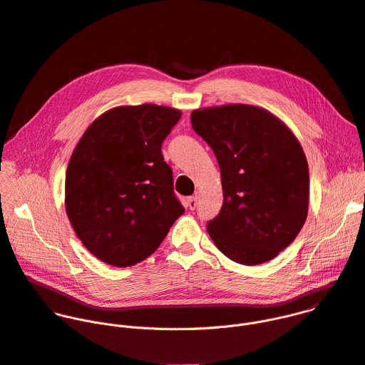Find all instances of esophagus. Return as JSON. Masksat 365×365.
I'll return each instance as SVG.
<instances>
[{"label":"esophagus","instance_id":"obj_1","mask_svg":"<svg viewBox=\"0 0 365 365\" xmlns=\"http://www.w3.org/2000/svg\"><path fill=\"white\" fill-rule=\"evenodd\" d=\"M196 206H197V196H190V197H187V200H186V207H187V210L193 211Z\"/></svg>","mask_w":365,"mask_h":365}]
</instances>
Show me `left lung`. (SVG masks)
<instances>
[{"instance_id":"8db88e82","label":"left lung","mask_w":365,"mask_h":365,"mask_svg":"<svg viewBox=\"0 0 365 365\" xmlns=\"http://www.w3.org/2000/svg\"><path fill=\"white\" fill-rule=\"evenodd\" d=\"M190 121L221 169L224 203L207 234L238 264L273 259L307 218L309 168L299 140L274 114L247 103L195 110Z\"/></svg>"}]
</instances>
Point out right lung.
<instances>
[{
  "mask_svg": "<svg viewBox=\"0 0 365 365\" xmlns=\"http://www.w3.org/2000/svg\"><path fill=\"white\" fill-rule=\"evenodd\" d=\"M179 110L143 103L99 115L66 170L65 206L82 244L101 262L134 266L151 255L185 212L162 143Z\"/></svg>",
  "mask_w": 365,
  "mask_h": 365,
  "instance_id": "1",
  "label": "right lung"
}]
</instances>
